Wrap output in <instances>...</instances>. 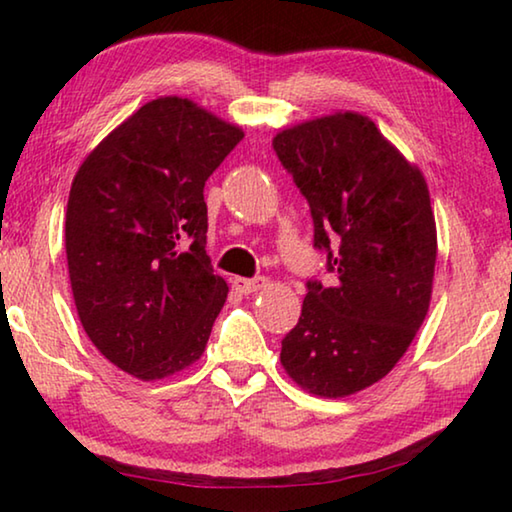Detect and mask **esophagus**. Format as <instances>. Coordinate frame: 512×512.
<instances>
[{"label":"esophagus","mask_w":512,"mask_h":512,"mask_svg":"<svg viewBox=\"0 0 512 512\" xmlns=\"http://www.w3.org/2000/svg\"><path fill=\"white\" fill-rule=\"evenodd\" d=\"M235 289L239 291V293H255V291H262V289H266L268 287V277H264V275H259V277H250V280H246V277H235Z\"/></svg>","instance_id":"obj_1"}]
</instances>
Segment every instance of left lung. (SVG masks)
Returning <instances> with one entry per match:
<instances>
[{"label": "left lung", "mask_w": 512, "mask_h": 512, "mask_svg": "<svg viewBox=\"0 0 512 512\" xmlns=\"http://www.w3.org/2000/svg\"><path fill=\"white\" fill-rule=\"evenodd\" d=\"M273 149L334 273L329 287L307 282L280 361L309 393H359L395 368L429 311L438 241L427 183L375 121L350 110L284 128Z\"/></svg>", "instance_id": "1"}]
</instances>
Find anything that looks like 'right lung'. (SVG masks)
<instances>
[{
	"label": "right lung",
	"mask_w": 512,
	"mask_h": 512,
	"mask_svg": "<svg viewBox=\"0 0 512 512\" xmlns=\"http://www.w3.org/2000/svg\"><path fill=\"white\" fill-rule=\"evenodd\" d=\"M244 131L194 101L160 97L76 171L65 214L74 305L90 341L128 375L192 366L228 298L205 253V180Z\"/></svg>",
	"instance_id": "obj_1"
}]
</instances>
